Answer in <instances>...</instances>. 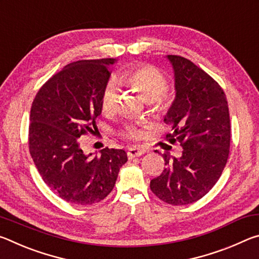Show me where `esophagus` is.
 Segmentation results:
<instances>
[{
	"mask_svg": "<svg viewBox=\"0 0 259 259\" xmlns=\"http://www.w3.org/2000/svg\"><path fill=\"white\" fill-rule=\"evenodd\" d=\"M146 151L144 150V148H140V147H130L128 152H126V155H128L129 159H134V157L136 156H140L143 155L144 153H145Z\"/></svg>",
	"mask_w": 259,
	"mask_h": 259,
	"instance_id": "obj_1",
	"label": "esophagus"
}]
</instances>
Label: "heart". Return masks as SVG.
<instances>
[{
    "mask_svg": "<svg viewBox=\"0 0 259 259\" xmlns=\"http://www.w3.org/2000/svg\"><path fill=\"white\" fill-rule=\"evenodd\" d=\"M120 80L137 90L147 102L155 104L156 109L164 111L169 107L170 97L166 94V77L164 73L153 65H137L121 73ZM119 105V88L115 81H108L102 94V109L111 114L116 111ZM123 135L128 138L137 139L142 135L137 126L125 125Z\"/></svg>",
    "mask_w": 259,
    "mask_h": 259,
    "instance_id": "b5f03b06",
    "label": "heart"
}]
</instances>
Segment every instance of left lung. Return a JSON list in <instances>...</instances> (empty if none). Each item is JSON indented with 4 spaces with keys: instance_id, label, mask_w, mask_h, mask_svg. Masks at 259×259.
<instances>
[{
    "instance_id": "left-lung-1",
    "label": "left lung",
    "mask_w": 259,
    "mask_h": 259,
    "mask_svg": "<svg viewBox=\"0 0 259 259\" xmlns=\"http://www.w3.org/2000/svg\"><path fill=\"white\" fill-rule=\"evenodd\" d=\"M176 99L164 116L171 125L165 139L183 146L181 157L164 153L163 171L151 191L163 202L185 205L207 194L222 176L230 154L231 123L223 88L191 60L169 55Z\"/></svg>"
}]
</instances>
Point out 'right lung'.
Returning <instances> with one entry per match:
<instances>
[{"label": "right lung", "instance_id": "right-lung-1", "mask_svg": "<svg viewBox=\"0 0 259 259\" xmlns=\"http://www.w3.org/2000/svg\"><path fill=\"white\" fill-rule=\"evenodd\" d=\"M115 59L78 60L52 75L33 100L28 146L43 182L69 203L103 201L115 185L128 157L123 150L105 147L85 155L81 136L95 134L102 113V94ZM96 130V129H95Z\"/></svg>", "mask_w": 259, "mask_h": 259}]
</instances>
